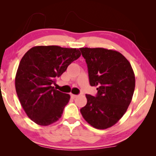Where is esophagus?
<instances>
[{"label":"esophagus","mask_w":156,"mask_h":156,"mask_svg":"<svg viewBox=\"0 0 156 156\" xmlns=\"http://www.w3.org/2000/svg\"><path fill=\"white\" fill-rule=\"evenodd\" d=\"M76 97H77V96H76V95H74V94H71V98H72V99H75Z\"/></svg>","instance_id":"34e87169"}]
</instances>
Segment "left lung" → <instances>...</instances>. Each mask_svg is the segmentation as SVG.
<instances>
[{"mask_svg": "<svg viewBox=\"0 0 156 156\" xmlns=\"http://www.w3.org/2000/svg\"><path fill=\"white\" fill-rule=\"evenodd\" d=\"M88 68L89 83L97 87L96 96L86 94L80 109L84 119L98 129L111 127L127 110L135 89V75L120 52L104 48H80Z\"/></svg>", "mask_w": 156, "mask_h": 156, "instance_id": "obj_1", "label": "left lung"}]
</instances>
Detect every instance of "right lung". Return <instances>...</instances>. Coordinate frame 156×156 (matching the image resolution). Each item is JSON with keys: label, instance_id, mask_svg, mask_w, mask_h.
<instances>
[{"label": "right lung", "instance_id": "add662e5", "mask_svg": "<svg viewBox=\"0 0 156 156\" xmlns=\"http://www.w3.org/2000/svg\"><path fill=\"white\" fill-rule=\"evenodd\" d=\"M80 55L76 48L36 46L22 58L15 78L16 91L23 109L37 125H49L62 116L70 96L52 85Z\"/></svg>", "mask_w": 156, "mask_h": 156}]
</instances>
